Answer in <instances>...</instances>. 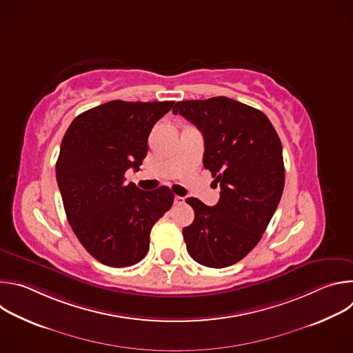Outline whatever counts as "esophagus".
<instances>
[{
  "instance_id": "34e87169",
  "label": "esophagus",
  "mask_w": 353,
  "mask_h": 353,
  "mask_svg": "<svg viewBox=\"0 0 353 353\" xmlns=\"http://www.w3.org/2000/svg\"><path fill=\"white\" fill-rule=\"evenodd\" d=\"M174 204H176V205H181V204H184V198H183V196L176 195V196H174Z\"/></svg>"
}]
</instances>
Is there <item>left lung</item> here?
<instances>
[{"label": "left lung", "mask_w": 353, "mask_h": 353, "mask_svg": "<svg viewBox=\"0 0 353 353\" xmlns=\"http://www.w3.org/2000/svg\"><path fill=\"white\" fill-rule=\"evenodd\" d=\"M173 114L203 132L204 168L221 185L214 207L185 199L195 215L183 229L187 251L201 265H233L257 245L281 201V139L263 112L225 96L177 102Z\"/></svg>", "instance_id": "left-lung-1"}]
</instances>
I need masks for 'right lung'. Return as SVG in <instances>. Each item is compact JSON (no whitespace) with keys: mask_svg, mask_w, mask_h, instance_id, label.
Masks as SVG:
<instances>
[{"mask_svg":"<svg viewBox=\"0 0 353 353\" xmlns=\"http://www.w3.org/2000/svg\"><path fill=\"white\" fill-rule=\"evenodd\" d=\"M174 102L113 100L68 127L56 163L67 219L88 253L109 267H130L149 250L152 226L173 205L168 187L142 191L125 183L148 154L150 130Z\"/></svg>","mask_w":353,"mask_h":353,"instance_id":"right-lung-1","label":"right lung"}]
</instances>
